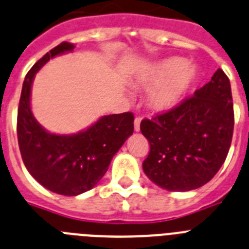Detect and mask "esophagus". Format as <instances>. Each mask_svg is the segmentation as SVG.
Instances as JSON below:
<instances>
[{"instance_id":"esophagus-1","label":"esophagus","mask_w":249,"mask_h":249,"mask_svg":"<svg viewBox=\"0 0 249 249\" xmlns=\"http://www.w3.org/2000/svg\"><path fill=\"white\" fill-rule=\"evenodd\" d=\"M140 123L141 118H135V120H134V129H135V131H139V130H140Z\"/></svg>"}]
</instances>
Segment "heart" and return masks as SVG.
Here are the masks:
<instances>
[{
	"label": "heart",
	"mask_w": 249,
	"mask_h": 249,
	"mask_svg": "<svg viewBox=\"0 0 249 249\" xmlns=\"http://www.w3.org/2000/svg\"><path fill=\"white\" fill-rule=\"evenodd\" d=\"M197 71L194 66L186 64L180 57L167 58L152 67L141 79V84L151 89L149 104L160 111L178 107L195 83Z\"/></svg>",
	"instance_id": "obj_1"
}]
</instances>
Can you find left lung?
Wrapping results in <instances>:
<instances>
[{
    "instance_id": "8db88e82",
    "label": "left lung",
    "mask_w": 249,
    "mask_h": 249,
    "mask_svg": "<svg viewBox=\"0 0 249 249\" xmlns=\"http://www.w3.org/2000/svg\"><path fill=\"white\" fill-rule=\"evenodd\" d=\"M234 125L230 79L217 69L194 97L140 124L150 144L147 178L167 191H191L213 178L227 158Z\"/></svg>"
}]
</instances>
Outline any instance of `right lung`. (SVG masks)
Listing matches in <instances>:
<instances>
[{
	"label": "right lung",
	"instance_id": "right-lung-1",
	"mask_svg": "<svg viewBox=\"0 0 249 249\" xmlns=\"http://www.w3.org/2000/svg\"><path fill=\"white\" fill-rule=\"evenodd\" d=\"M63 42L51 49L24 78L17 115V136L24 166L43 187L64 196H77L97 185L111 159L134 133L131 113L102 116L86 130L71 135L49 133L31 110L33 79L49 59L71 52Z\"/></svg>",
	"mask_w": 249,
	"mask_h": 249
}]
</instances>
